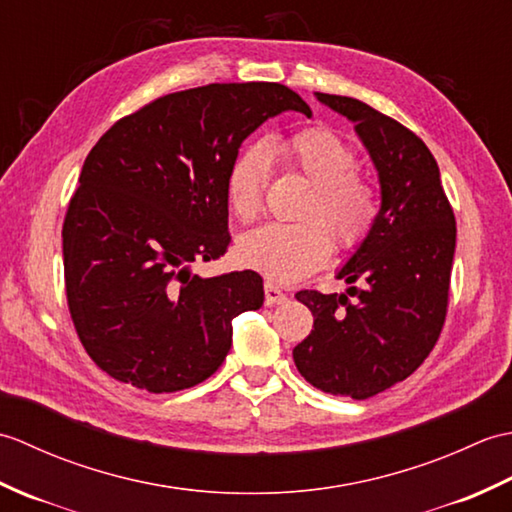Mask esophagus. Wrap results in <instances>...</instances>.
Instances as JSON below:
<instances>
[{"label": "esophagus", "mask_w": 512, "mask_h": 512, "mask_svg": "<svg viewBox=\"0 0 512 512\" xmlns=\"http://www.w3.org/2000/svg\"><path fill=\"white\" fill-rule=\"evenodd\" d=\"M264 295H266V303H268V306H279V303L286 301V292L279 290V288L273 286V284H266V286H264Z\"/></svg>", "instance_id": "esophagus-1"}]
</instances>
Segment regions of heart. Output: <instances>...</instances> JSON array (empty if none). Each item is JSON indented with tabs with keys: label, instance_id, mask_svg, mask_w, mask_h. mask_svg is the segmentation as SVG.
I'll use <instances>...</instances> for the list:
<instances>
[{
	"label": "heart",
	"instance_id": "obj_1",
	"mask_svg": "<svg viewBox=\"0 0 512 512\" xmlns=\"http://www.w3.org/2000/svg\"><path fill=\"white\" fill-rule=\"evenodd\" d=\"M277 154L290 171L310 182L292 224H266L246 233L237 257L277 284H292L319 270L332 253V237L343 253L361 248L380 215L374 182L356 169L354 147L328 127H303L281 138ZM270 160L264 145H250L233 160L226 176V198L239 222H253L264 211Z\"/></svg>",
	"mask_w": 512,
	"mask_h": 512
}]
</instances>
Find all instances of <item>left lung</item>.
Listing matches in <instances>:
<instances>
[{"label": "left lung", "instance_id": "1", "mask_svg": "<svg viewBox=\"0 0 512 512\" xmlns=\"http://www.w3.org/2000/svg\"><path fill=\"white\" fill-rule=\"evenodd\" d=\"M317 99L356 123L383 202L372 235L339 273L354 286L345 295L297 292L314 330L292 358L312 387L365 400L416 372L440 339L455 215L436 158L411 129L350 96L317 92Z\"/></svg>", "mask_w": 512, "mask_h": 512}]
</instances>
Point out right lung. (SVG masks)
<instances>
[{"label": "right lung", "mask_w": 512, "mask_h": 512, "mask_svg": "<svg viewBox=\"0 0 512 512\" xmlns=\"http://www.w3.org/2000/svg\"><path fill=\"white\" fill-rule=\"evenodd\" d=\"M286 110L281 83H211L123 116L85 158L63 220V275L79 341L105 374L149 394L195 387L231 350L233 319L264 303L262 277L202 279L228 233L226 176L244 138Z\"/></svg>", "instance_id": "right-lung-1"}]
</instances>
